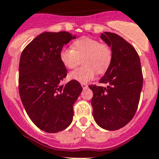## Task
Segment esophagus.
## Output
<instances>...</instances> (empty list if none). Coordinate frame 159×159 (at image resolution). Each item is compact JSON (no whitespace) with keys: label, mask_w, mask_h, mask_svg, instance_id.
<instances>
[{"label":"esophagus","mask_w":159,"mask_h":159,"mask_svg":"<svg viewBox=\"0 0 159 159\" xmlns=\"http://www.w3.org/2000/svg\"><path fill=\"white\" fill-rule=\"evenodd\" d=\"M81 86H82V88H83V89H86V88L88 87V85L85 83H81Z\"/></svg>","instance_id":"esophagus-1"}]
</instances>
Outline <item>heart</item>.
I'll return each instance as SVG.
<instances>
[{
  "instance_id": "b5f03b06",
  "label": "heart",
  "mask_w": 159,
  "mask_h": 159,
  "mask_svg": "<svg viewBox=\"0 0 159 159\" xmlns=\"http://www.w3.org/2000/svg\"><path fill=\"white\" fill-rule=\"evenodd\" d=\"M61 62L67 69H74L82 59L83 66L72 71L70 79L85 83L95 78L97 72L104 74L113 61V51L110 45L98 40L82 37L72 44V49L63 48L59 53Z\"/></svg>"
}]
</instances>
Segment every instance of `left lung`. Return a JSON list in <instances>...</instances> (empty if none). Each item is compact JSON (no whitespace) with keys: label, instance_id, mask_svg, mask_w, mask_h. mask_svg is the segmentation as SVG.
<instances>
[{"label":"left lung","instance_id":"obj_1","mask_svg":"<svg viewBox=\"0 0 159 159\" xmlns=\"http://www.w3.org/2000/svg\"><path fill=\"white\" fill-rule=\"evenodd\" d=\"M101 38L113 51V61L99 83L107 87L89 85L91 100L97 124L107 130L125 126L134 118L140 99L143 77L137 51L119 35L110 32Z\"/></svg>","mask_w":159,"mask_h":159}]
</instances>
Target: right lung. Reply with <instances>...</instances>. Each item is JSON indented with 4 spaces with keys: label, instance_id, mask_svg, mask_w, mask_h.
Returning a JSON list of instances; mask_svg holds the SVG:
<instances>
[{
    "label": "right lung",
    "instance_id": "obj_1",
    "mask_svg": "<svg viewBox=\"0 0 159 159\" xmlns=\"http://www.w3.org/2000/svg\"><path fill=\"white\" fill-rule=\"evenodd\" d=\"M76 36L66 31L45 32L22 51L19 63V93L25 111L41 130L57 133L71 124L73 106L82 91L78 81L60 85L67 75L59 53Z\"/></svg>",
    "mask_w": 159,
    "mask_h": 159
}]
</instances>
